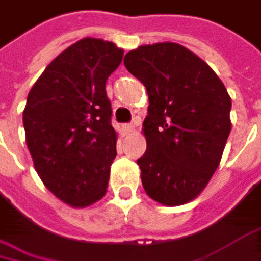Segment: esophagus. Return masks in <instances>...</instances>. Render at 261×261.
<instances>
[{"instance_id": "obj_1", "label": "esophagus", "mask_w": 261, "mask_h": 261, "mask_svg": "<svg viewBox=\"0 0 261 261\" xmlns=\"http://www.w3.org/2000/svg\"><path fill=\"white\" fill-rule=\"evenodd\" d=\"M122 128H123V132H125L126 135H129V133H133V132H135V123H125Z\"/></svg>"}]
</instances>
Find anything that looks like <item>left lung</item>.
Wrapping results in <instances>:
<instances>
[{
	"mask_svg": "<svg viewBox=\"0 0 261 261\" xmlns=\"http://www.w3.org/2000/svg\"><path fill=\"white\" fill-rule=\"evenodd\" d=\"M148 91L138 159L145 193L167 206L196 199L216 173L231 133V97L214 70L176 42L141 45L123 58Z\"/></svg>",
	"mask_w": 261,
	"mask_h": 261,
	"instance_id": "obj_1",
	"label": "left lung"
}]
</instances>
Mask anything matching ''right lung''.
<instances>
[{
	"mask_svg": "<svg viewBox=\"0 0 261 261\" xmlns=\"http://www.w3.org/2000/svg\"><path fill=\"white\" fill-rule=\"evenodd\" d=\"M122 56L110 41L84 38L45 67L27 96L22 122L35 170L73 208L107 193L117 135L105 82Z\"/></svg>",
	"mask_w": 261,
	"mask_h": 261,
	"instance_id": "obj_1",
	"label": "right lung"
}]
</instances>
